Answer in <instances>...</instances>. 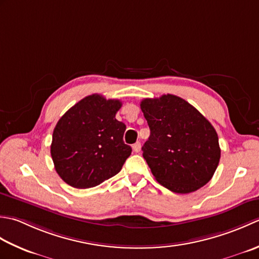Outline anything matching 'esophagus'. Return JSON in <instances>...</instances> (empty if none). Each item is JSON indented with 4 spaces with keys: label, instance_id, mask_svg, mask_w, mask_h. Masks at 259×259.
<instances>
[{
    "label": "esophagus",
    "instance_id": "esophagus-1",
    "mask_svg": "<svg viewBox=\"0 0 259 259\" xmlns=\"http://www.w3.org/2000/svg\"><path fill=\"white\" fill-rule=\"evenodd\" d=\"M133 151L136 152V153L141 151V143H140V142H136V143L133 145Z\"/></svg>",
    "mask_w": 259,
    "mask_h": 259
}]
</instances>
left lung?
I'll return each mask as SVG.
<instances>
[{"mask_svg": "<svg viewBox=\"0 0 259 259\" xmlns=\"http://www.w3.org/2000/svg\"><path fill=\"white\" fill-rule=\"evenodd\" d=\"M141 109L151 131L142 151L156 181L176 193L205 186L220 160L218 135L209 120L171 94L143 99Z\"/></svg>", "mask_w": 259, "mask_h": 259, "instance_id": "left-lung-1", "label": "left lung"}]
</instances>
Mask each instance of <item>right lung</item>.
I'll use <instances>...</instances> for the list:
<instances>
[{
    "label": "right lung",
    "mask_w": 259,
    "mask_h": 259,
    "mask_svg": "<svg viewBox=\"0 0 259 259\" xmlns=\"http://www.w3.org/2000/svg\"><path fill=\"white\" fill-rule=\"evenodd\" d=\"M118 99L94 94L73 105L58 120L51 157L59 177L69 186L88 189L116 176L131 155L124 123L115 118Z\"/></svg>",
    "instance_id": "obj_1"
}]
</instances>
